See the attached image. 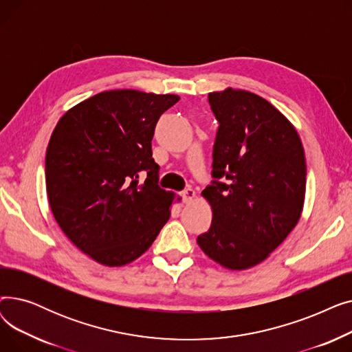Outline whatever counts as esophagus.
I'll return each mask as SVG.
<instances>
[{
    "instance_id": "obj_1",
    "label": "esophagus",
    "mask_w": 352,
    "mask_h": 352,
    "mask_svg": "<svg viewBox=\"0 0 352 352\" xmlns=\"http://www.w3.org/2000/svg\"><path fill=\"white\" fill-rule=\"evenodd\" d=\"M181 197H182V201L186 202V204H188V202H191V201L194 199L195 191H194L192 188H187V190H184V191L181 192Z\"/></svg>"
}]
</instances>
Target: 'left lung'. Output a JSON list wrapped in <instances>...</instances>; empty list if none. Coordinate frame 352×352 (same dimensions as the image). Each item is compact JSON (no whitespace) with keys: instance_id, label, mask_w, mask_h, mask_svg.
<instances>
[{"instance_id":"8db88e82","label":"left lung","mask_w":352,"mask_h":352,"mask_svg":"<svg viewBox=\"0 0 352 352\" xmlns=\"http://www.w3.org/2000/svg\"><path fill=\"white\" fill-rule=\"evenodd\" d=\"M219 122L212 181L202 191L212 208L211 227L197 243L228 270L264 261L297 226L307 182L298 133L267 100L244 89L210 92Z\"/></svg>"}]
</instances>
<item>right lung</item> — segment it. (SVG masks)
Here are the masks:
<instances>
[{
	"label": "right lung",
	"mask_w": 352,
	"mask_h": 352,
	"mask_svg": "<svg viewBox=\"0 0 352 352\" xmlns=\"http://www.w3.org/2000/svg\"><path fill=\"white\" fill-rule=\"evenodd\" d=\"M178 100L104 91L67 111L52 131L45 155L51 211L71 243L100 264L137 260L170 218L174 194L158 186L151 141L161 114Z\"/></svg>",
	"instance_id": "add662e5"
}]
</instances>
